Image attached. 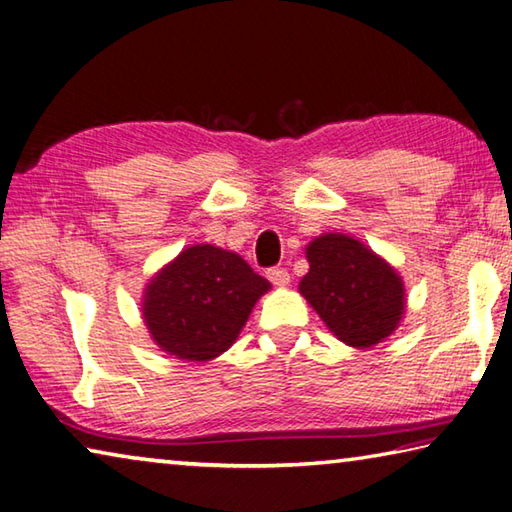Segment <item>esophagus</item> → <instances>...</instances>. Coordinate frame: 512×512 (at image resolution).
<instances>
[{"instance_id": "1", "label": "esophagus", "mask_w": 512, "mask_h": 512, "mask_svg": "<svg viewBox=\"0 0 512 512\" xmlns=\"http://www.w3.org/2000/svg\"><path fill=\"white\" fill-rule=\"evenodd\" d=\"M268 280H271L275 287H287V284L291 282V275H289V271L287 268H268Z\"/></svg>"}]
</instances>
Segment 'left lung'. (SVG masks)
<instances>
[{
  "label": "left lung",
  "mask_w": 512,
  "mask_h": 512,
  "mask_svg": "<svg viewBox=\"0 0 512 512\" xmlns=\"http://www.w3.org/2000/svg\"><path fill=\"white\" fill-rule=\"evenodd\" d=\"M307 262L300 293L336 339L363 350L395 332L406 296L402 277L386 259L359 239L329 232L307 246Z\"/></svg>",
  "instance_id": "obj_1"
}]
</instances>
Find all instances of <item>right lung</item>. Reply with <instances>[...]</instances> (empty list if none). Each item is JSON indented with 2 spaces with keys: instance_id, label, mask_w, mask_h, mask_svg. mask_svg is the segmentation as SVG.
I'll return each mask as SVG.
<instances>
[{
  "instance_id": "obj_1",
  "label": "right lung",
  "mask_w": 512,
  "mask_h": 512,
  "mask_svg": "<svg viewBox=\"0 0 512 512\" xmlns=\"http://www.w3.org/2000/svg\"><path fill=\"white\" fill-rule=\"evenodd\" d=\"M268 289L271 282L237 253L196 244L151 277L142 316L162 352L183 361H212L237 341Z\"/></svg>"
}]
</instances>
